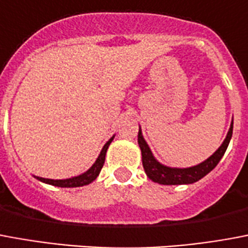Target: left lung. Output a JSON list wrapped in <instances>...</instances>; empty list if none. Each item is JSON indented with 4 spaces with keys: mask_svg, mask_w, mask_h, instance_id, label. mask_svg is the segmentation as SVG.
<instances>
[{
    "mask_svg": "<svg viewBox=\"0 0 248 248\" xmlns=\"http://www.w3.org/2000/svg\"><path fill=\"white\" fill-rule=\"evenodd\" d=\"M232 135V122L230 124V129L227 131V135L222 144L218 147V150L212 156L202 163H200L197 166L188 167V168H172L161 164L155 159L152 155L151 150L148 147L147 142L143 138L142 130L139 127L138 133V144L142 151V163L143 168L148 179H151L154 183L163 185H181V184H193L196 181L202 179L203 176H206L212 170L216 168L219 160L223 156V154L226 152L227 146L230 143Z\"/></svg>",
    "mask_w": 248,
    "mask_h": 248,
    "instance_id": "obj_1",
    "label": "left lung"
}]
</instances>
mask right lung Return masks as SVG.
I'll return each instance as SVG.
<instances>
[{
    "label": "right lung",
    "mask_w": 248,
    "mask_h": 248,
    "mask_svg": "<svg viewBox=\"0 0 248 248\" xmlns=\"http://www.w3.org/2000/svg\"><path fill=\"white\" fill-rule=\"evenodd\" d=\"M114 139V135L105 143V146L101 150L100 155L97 157V160L94 161V164L81 175L75 176V177H71V179H64V180H52V179H45V177H39V176H35L36 180L42 181V183H46V184L55 185V186H60V188H76V186H84V185H88L93 183L96 180L97 176L100 175L101 168L104 167V163H105V155L108 148H109L110 143Z\"/></svg>",
    "instance_id": "right-lung-1"
}]
</instances>
